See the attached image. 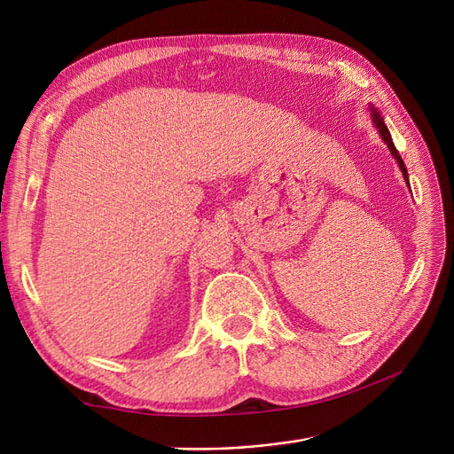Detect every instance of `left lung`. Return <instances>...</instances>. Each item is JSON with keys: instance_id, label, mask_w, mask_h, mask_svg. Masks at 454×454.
I'll return each mask as SVG.
<instances>
[{"instance_id": "obj_1", "label": "left lung", "mask_w": 454, "mask_h": 454, "mask_svg": "<svg viewBox=\"0 0 454 454\" xmlns=\"http://www.w3.org/2000/svg\"><path fill=\"white\" fill-rule=\"evenodd\" d=\"M372 114H373V123H375V127H377V130H379V134H380V137L385 139V143L388 145V149H390V153L394 154V158L397 160V163H399V169L403 171V176H404V180L409 182V173H407V167H404V161H403V158H401V154H399V151L395 149V145H394V141H392V136H390V132H388V129H387V125H385V119L379 115V112L377 110H373L372 108Z\"/></svg>"}]
</instances>
